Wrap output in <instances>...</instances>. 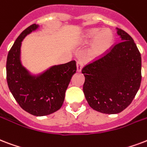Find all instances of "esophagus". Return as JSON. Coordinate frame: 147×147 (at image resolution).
Returning <instances> with one entry per match:
<instances>
[{
	"mask_svg": "<svg viewBox=\"0 0 147 147\" xmlns=\"http://www.w3.org/2000/svg\"><path fill=\"white\" fill-rule=\"evenodd\" d=\"M76 65H77V71H81L82 67H83V61H81V60H78L76 63Z\"/></svg>",
	"mask_w": 147,
	"mask_h": 147,
	"instance_id": "obj_1",
	"label": "esophagus"
}]
</instances>
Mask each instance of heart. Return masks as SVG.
I'll return each mask as SVG.
<instances>
[{
  "label": "heart",
  "instance_id": "obj_1",
  "mask_svg": "<svg viewBox=\"0 0 147 147\" xmlns=\"http://www.w3.org/2000/svg\"><path fill=\"white\" fill-rule=\"evenodd\" d=\"M94 40L87 56L89 59H99L110 49L114 41L113 33L109 30L102 31L99 28H92L85 32L82 35L84 42H89Z\"/></svg>",
  "mask_w": 147,
  "mask_h": 147
}]
</instances>
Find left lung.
<instances>
[{"label":"left lung","mask_w":147,"mask_h":147,"mask_svg":"<svg viewBox=\"0 0 147 147\" xmlns=\"http://www.w3.org/2000/svg\"><path fill=\"white\" fill-rule=\"evenodd\" d=\"M116 29L122 41L82 70L88 105L106 114L119 113L129 106L142 78L141 55L136 45L126 31Z\"/></svg>","instance_id":"obj_1"}]
</instances>
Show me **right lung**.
<instances>
[{
  "label": "right lung",
  "mask_w": 147,
  "mask_h": 147,
  "mask_svg": "<svg viewBox=\"0 0 147 147\" xmlns=\"http://www.w3.org/2000/svg\"><path fill=\"white\" fill-rule=\"evenodd\" d=\"M38 27L31 24L18 37L7 55L6 71L9 89L19 106L31 115L43 116L61 108L66 89L77 69L76 61H71L33 76L22 65L21 41Z\"/></svg>",
  "instance_id": "1"
}]
</instances>
